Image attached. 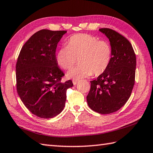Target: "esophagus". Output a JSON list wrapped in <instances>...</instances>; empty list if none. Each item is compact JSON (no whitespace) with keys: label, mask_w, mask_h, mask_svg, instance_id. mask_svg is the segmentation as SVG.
Listing matches in <instances>:
<instances>
[{"label":"esophagus","mask_w":153,"mask_h":153,"mask_svg":"<svg viewBox=\"0 0 153 153\" xmlns=\"http://www.w3.org/2000/svg\"><path fill=\"white\" fill-rule=\"evenodd\" d=\"M72 82H73V84H74V85H76V84L79 82V81H78V80L74 79V80L72 81Z\"/></svg>","instance_id":"1"}]
</instances>
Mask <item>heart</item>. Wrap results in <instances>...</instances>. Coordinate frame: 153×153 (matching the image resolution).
Returning <instances> with one entry per match:
<instances>
[{
	"instance_id": "obj_1",
	"label": "heart",
	"mask_w": 153,
	"mask_h": 153,
	"mask_svg": "<svg viewBox=\"0 0 153 153\" xmlns=\"http://www.w3.org/2000/svg\"><path fill=\"white\" fill-rule=\"evenodd\" d=\"M112 48L108 42L87 33L71 36L67 46L61 47L56 54L57 64L64 70L69 69L77 62L79 66L71 68L67 73L68 78L76 80L103 74L112 60Z\"/></svg>"
}]
</instances>
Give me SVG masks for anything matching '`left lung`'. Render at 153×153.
<instances>
[{"instance_id": "8db88e82", "label": "left lung", "mask_w": 153, "mask_h": 153, "mask_svg": "<svg viewBox=\"0 0 153 153\" xmlns=\"http://www.w3.org/2000/svg\"><path fill=\"white\" fill-rule=\"evenodd\" d=\"M99 31L110 41L112 60L105 72L91 81L87 101L91 109L107 114L121 108L130 97L135 83L136 56L130 42L123 35L109 28Z\"/></svg>"}]
</instances>
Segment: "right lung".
I'll use <instances>...</instances> for the list:
<instances>
[{"instance_id":"right-lung-1","label":"right lung","mask_w":153,"mask_h":153,"mask_svg":"<svg viewBox=\"0 0 153 153\" xmlns=\"http://www.w3.org/2000/svg\"><path fill=\"white\" fill-rule=\"evenodd\" d=\"M66 31L41 30L22 47L16 66V88L30 111L41 118H51L62 111L66 91L72 87L56 61L58 42Z\"/></svg>"}]
</instances>
